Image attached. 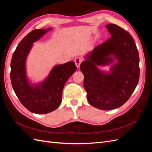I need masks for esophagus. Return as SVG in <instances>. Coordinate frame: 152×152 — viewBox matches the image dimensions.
Segmentation results:
<instances>
[{"instance_id":"esophagus-1","label":"esophagus","mask_w":152,"mask_h":152,"mask_svg":"<svg viewBox=\"0 0 152 152\" xmlns=\"http://www.w3.org/2000/svg\"><path fill=\"white\" fill-rule=\"evenodd\" d=\"M82 59L81 58L78 57V58H76L75 59L74 62H75V65H76V66H77V68H79V67H80V63H82Z\"/></svg>"}]
</instances>
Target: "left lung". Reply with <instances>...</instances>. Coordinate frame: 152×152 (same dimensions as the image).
Here are the masks:
<instances>
[{"mask_svg": "<svg viewBox=\"0 0 152 152\" xmlns=\"http://www.w3.org/2000/svg\"><path fill=\"white\" fill-rule=\"evenodd\" d=\"M106 27L111 37L94 48L80 64L84 87L89 103L103 110L121 107L129 99L140 78L138 50L129 32L115 24ZM113 55L118 63L111 73L104 74L97 68L113 62Z\"/></svg>", "mask_w": 152, "mask_h": 152, "instance_id": "left-lung-1", "label": "left lung"}]
</instances>
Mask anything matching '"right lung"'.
Returning a JSON list of instances; mask_svg holds the SVG:
<instances>
[{
    "mask_svg": "<svg viewBox=\"0 0 152 152\" xmlns=\"http://www.w3.org/2000/svg\"><path fill=\"white\" fill-rule=\"evenodd\" d=\"M32 30L22 39L12 54L11 62V81L12 88L21 103L32 113L51 112L60 105L62 92L66 81L77 68L73 61L56 65L43 83L31 86L25 73V61L32 43L49 30Z\"/></svg>",
    "mask_w": 152,
    "mask_h": 152,
    "instance_id": "right-lung-1",
    "label": "right lung"
}]
</instances>
